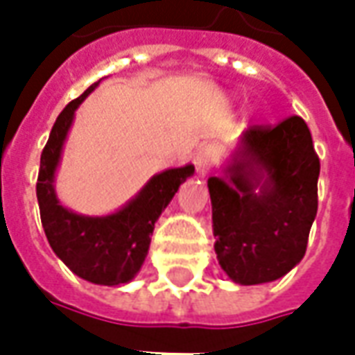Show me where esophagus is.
<instances>
[{"mask_svg":"<svg viewBox=\"0 0 355 355\" xmlns=\"http://www.w3.org/2000/svg\"><path fill=\"white\" fill-rule=\"evenodd\" d=\"M218 155H220V150L215 144H205V146H201L198 150V154H196V167L200 171L201 177L218 162Z\"/></svg>","mask_w":355,"mask_h":355,"instance_id":"obj_1","label":"esophagus"}]
</instances>
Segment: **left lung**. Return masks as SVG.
Wrapping results in <instances>:
<instances>
[{"mask_svg":"<svg viewBox=\"0 0 355 355\" xmlns=\"http://www.w3.org/2000/svg\"><path fill=\"white\" fill-rule=\"evenodd\" d=\"M320 157L302 117L253 125L226 177L207 180L218 264L232 282L279 279L302 261L318 213Z\"/></svg>","mask_w":355,"mask_h":355,"instance_id":"left-lung-1","label":"left lung"}]
</instances>
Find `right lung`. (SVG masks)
<instances>
[{
	"label": "right lung",
	"instance_id": "1",
	"mask_svg": "<svg viewBox=\"0 0 355 355\" xmlns=\"http://www.w3.org/2000/svg\"><path fill=\"white\" fill-rule=\"evenodd\" d=\"M98 83L101 80L57 117L42 152L35 192L43 230L58 259L81 279L96 285H121L139 274L150 249L155 220L169 205L178 186L192 177L193 165L167 169L152 177L123 209L112 215L85 216L62 207L53 186L60 152L76 110Z\"/></svg>",
	"mask_w": 355,
	"mask_h": 355
}]
</instances>
